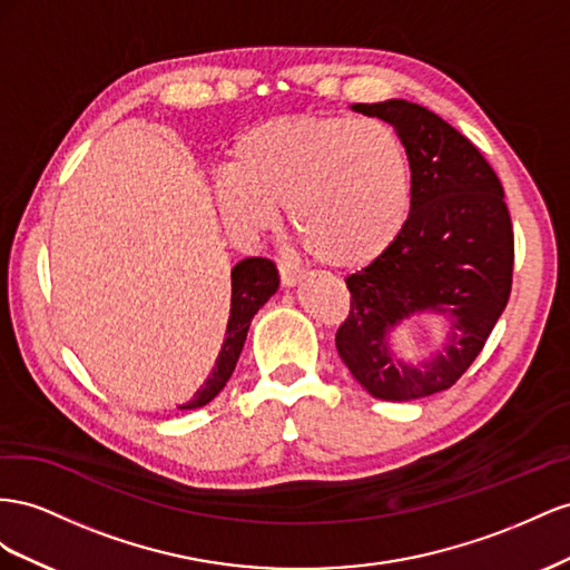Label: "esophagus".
Masks as SVG:
<instances>
[{
	"label": "esophagus",
	"instance_id": "obj_1",
	"mask_svg": "<svg viewBox=\"0 0 570 570\" xmlns=\"http://www.w3.org/2000/svg\"><path fill=\"white\" fill-rule=\"evenodd\" d=\"M279 276H282V284H284L286 288H294V286H298V284L305 279V272H301V269H296V267H291V265H286V263H279Z\"/></svg>",
	"mask_w": 570,
	"mask_h": 570
}]
</instances>
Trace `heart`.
Masks as SVG:
<instances>
[{
    "label": "heart",
    "mask_w": 570,
    "mask_h": 570,
    "mask_svg": "<svg viewBox=\"0 0 570 570\" xmlns=\"http://www.w3.org/2000/svg\"><path fill=\"white\" fill-rule=\"evenodd\" d=\"M219 215L240 238L286 219L324 265L375 263L405 232L413 165L392 124L291 114L255 124L215 178Z\"/></svg>",
    "instance_id": "b5f03b06"
}]
</instances>
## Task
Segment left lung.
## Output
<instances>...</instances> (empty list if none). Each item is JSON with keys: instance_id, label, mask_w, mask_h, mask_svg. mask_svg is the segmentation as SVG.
Instances as JSON below:
<instances>
[{"instance_id": "obj_1", "label": "left lung", "mask_w": 570, "mask_h": 570, "mask_svg": "<svg viewBox=\"0 0 570 570\" xmlns=\"http://www.w3.org/2000/svg\"><path fill=\"white\" fill-rule=\"evenodd\" d=\"M351 109L392 124L405 140L413 207L394 246L346 276L351 313L336 332V351L375 399L413 401L456 382L507 307L511 217L494 169L434 111L409 100ZM428 314L443 320L445 341L420 362L403 358L393 351V332Z\"/></svg>"}]
</instances>
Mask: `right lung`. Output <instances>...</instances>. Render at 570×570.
<instances>
[{"instance_id": "right-lung-1", "label": "right lung", "mask_w": 570, "mask_h": 570, "mask_svg": "<svg viewBox=\"0 0 570 570\" xmlns=\"http://www.w3.org/2000/svg\"><path fill=\"white\" fill-rule=\"evenodd\" d=\"M279 288V272H276L274 263L267 257H246L234 265L232 269V305H229V320H226V336L222 341L219 355L215 361V367L209 370L207 380L193 399L184 405H178V411H193L203 409L213 401L222 389L234 375V367L238 363V355L246 344L250 320Z\"/></svg>"}]
</instances>
